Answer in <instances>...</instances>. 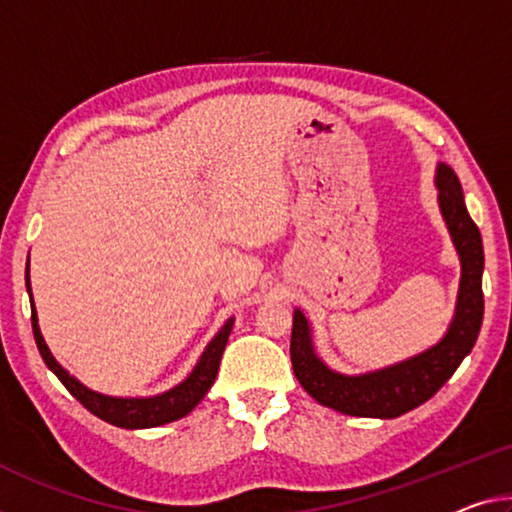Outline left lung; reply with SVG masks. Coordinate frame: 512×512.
Here are the masks:
<instances>
[{"label":"left lung","instance_id":"8db88e82","mask_svg":"<svg viewBox=\"0 0 512 512\" xmlns=\"http://www.w3.org/2000/svg\"><path fill=\"white\" fill-rule=\"evenodd\" d=\"M437 203L460 258V288L446 334L428 350L377 371L345 375L329 368L313 345V329L300 309L293 311L290 359L297 382L320 405L366 419H396L426 403L444 387L474 348L483 325V240L469 217L460 180L448 164L435 169Z\"/></svg>","mask_w":512,"mask_h":512}]
</instances>
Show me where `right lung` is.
Masks as SVG:
<instances>
[{
    "instance_id": "right-lung-1",
    "label": "right lung",
    "mask_w": 512,
    "mask_h": 512,
    "mask_svg": "<svg viewBox=\"0 0 512 512\" xmlns=\"http://www.w3.org/2000/svg\"><path fill=\"white\" fill-rule=\"evenodd\" d=\"M25 283L27 293L31 302V329H34V338L38 345V352L45 361V366L59 377L61 384L73 393V396L80 400V403L96 414L98 419L112 423V426H119L125 430H141V428H157L164 426V423L178 421L183 416L190 414L196 405L201 403L203 396H206L208 389L215 384V377L219 371V361H222L224 348L229 343V334L233 329L235 318H229L224 322V327L219 329L215 338L206 345L203 355L196 361L192 373L185 377L183 382H178L176 387L169 391L155 393V396H107V393L93 391L77 380L75 375H70L64 366L59 364L54 355L47 348L45 338L41 334V327H38V313L34 306V297H31V279H29V263L25 272Z\"/></svg>"
}]
</instances>
